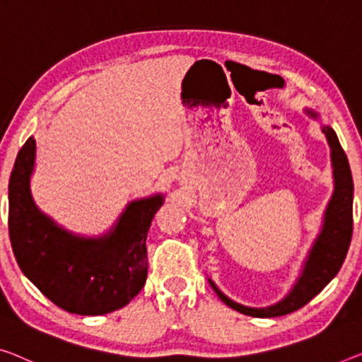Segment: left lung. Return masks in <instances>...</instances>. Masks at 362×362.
<instances>
[{
	"instance_id": "left-lung-1",
	"label": "left lung",
	"mask_w": 362,
	"mask_h": 362,
	"mask_svg": "<svg viewBox=\"0 0 362 362\" xmlns=\"http://www.w3.org/2000/svg\"><path fill=\"white\" fill-rule=\"evenodd\" d=\"M304 113L309 118L320 121L319 113L313 108H304ZM322 132L330 146L333 194L327 204L319 235L314 239L308 257L304 259L301 274L285 298L267 308H249V305L233 301L209 278L210 286L214 288L216 296L238 313L251 317H280L291 314L324 290L341 269L353 235V176L335 131L329 124H322Z\"/></svg>"
}]
</instances>
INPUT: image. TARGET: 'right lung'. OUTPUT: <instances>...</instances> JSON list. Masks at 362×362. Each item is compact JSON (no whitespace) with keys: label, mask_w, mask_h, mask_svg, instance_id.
<instances>
[{"label":"right lung","mask_w":362,"mask_h":362,"mask_svg":"<svg viewBox=\"0 0 362 362\" xmlns=\"http://www.w3.org/2000/svg\"><path fill=\"white\" fill-rule=\"evenodd\" d=\"M35 155V139L29 137L9 180V238L21 270L71 314L103 315L124 308L147 280V233L165 196L131 200L105 235H74L33 200Z\"/></svg>","instance_id":"right-lung-1"}]
</instances>
